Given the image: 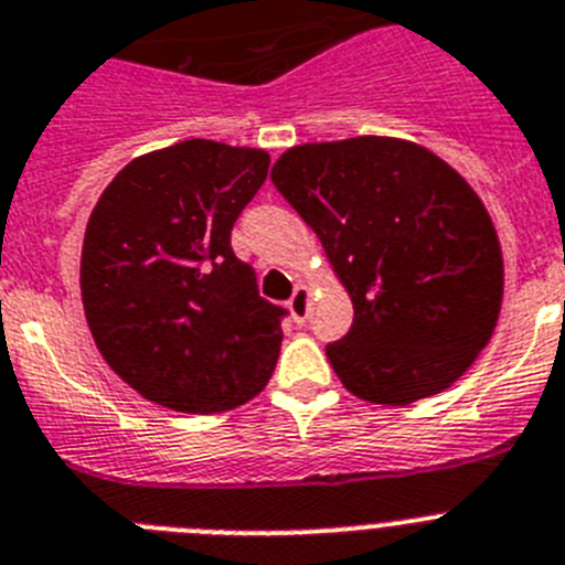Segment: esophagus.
<instances>
[{
  "label": "esophagus",
  "mask_w": 565,
  "mask_h": 565,
  "mask_svg": "<svg viewBox=\"0 0 565 565\" xmlns=\"http://www.w3.org/2000/svg\"><path fill=\"white\" fill-rule=\"evenodd\" d=\"M287 310L298 323L307 321V316H310V289L303 287V284H298V287L292 289V296H289Z\"/></svg>",
  "instance_id": "obj_1"
}]
</instances>
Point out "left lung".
<instances>
[{
  "instance_id": "left-lung-1",
  "label": "left lung",
  "mask_w": 565,
  "mask_h": 565,
  "mask_svg": "<svg viewBox=\"0 0 565 565\" xmlns=\"http://www.w3.org/2000/svg\"><path fill=\"white\" fill-rule=\"evenodd\" d=\"M269 179L318 235L355 310L352 330L327 347L341 384L384 406L449 390L503 303V253L472 184L395 136L289 147Z\"/></svg>"
}]
</instances>
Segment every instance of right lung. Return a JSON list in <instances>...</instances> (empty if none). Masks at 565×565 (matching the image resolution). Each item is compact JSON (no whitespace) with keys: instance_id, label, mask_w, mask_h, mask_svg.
Returning a JSON list of instances; mask_svg holds the SVG:
<instances>
[{"instance_id":"add662e5","label":"right lung","mask_w":565,"mask_h":565,"mask_svg":"<svg viewBox=\"0 0 565 565\" xmlns=\"http://www.w3.org/2000/svg\"><path fill=\"white\" fill-rule=\"evenodd\" d=\"M262 147L188 139L121 167L82 244V303L102 358L141 398L213 415L267 386L281 316L230 247L267 179Z\"/></svg>"}]
</instances>
